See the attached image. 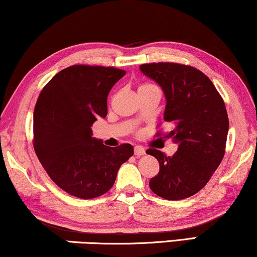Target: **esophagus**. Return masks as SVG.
Segmentation results:
<instances>
[{
  "label": "esophagus",
  "mask_w": 257,
  "mask_h": 257,
  "mask_svg": "<svg viewBox=\"0 0 257 257\" xmlns=\"http://www.w3.org/2000/svg\"><path fill=\"white\" fill-rule=\"evenodd\" d=\"M135 154H136V157L144 156V154H145V149H144V147H142V146H136L135 147Z\"/></svg>",
  "instance_id": "obj_1"
}]
</instances>
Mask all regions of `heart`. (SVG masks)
<instances>
[{
	"label": "heart",
	"instance_id": "1",
	"mask_svg": "<svg viewBox=\"0 0 257 257\" xmlns=\"http://www.w3.org/2000/svg\"><path fill=\"white\" fill-rule=\"evenodd\" d=\"M145 86H152V85H150V84H143V85L140 87H145Z\"/></svg>",
	"mask_w": 257,
	"mask_h": 257
}]
</instances>
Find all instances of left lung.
Wrapping results in <instances>:
<instances>
[{"instance_id": "obj_1", "label": "left lung", "mask_w": 257, "mask_h": 257, "mask_svg": "<svg viewBox=\"0 0 257 257\" xmlns=\"http://www.w3.org/2000/svg\"><path fill=\"white\" fill-rule=\"evenodd\" d=\"M140 71L160 85L166 98L164 120L174 125L167 137L178 144L172 157L150 149L160 170L150 188L160 198L182 200L205 187L224 156L229 120L224 101L208 77L178 63H150Z\"/></svg>"}]
</instances>
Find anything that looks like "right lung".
<instances>
[{
	"label": "right lung",
	"mask_w": 257,
	"mask_h": 257,
	"mask_svg": "<svg viewBox=\"0 0 257 257\" xmlns=\"http://www.w3.org/2000/svg\"><path fill=\"white\" fill-rule=\"evenodd\" d=\"M105 66L72 65L52 77L34 111V149L51 180L79 199L103 195L133 146H105L91 126L107 114V94L125 75Z\"/></svg>",
	"instance_id": "add662e5"
}]
</instances>
